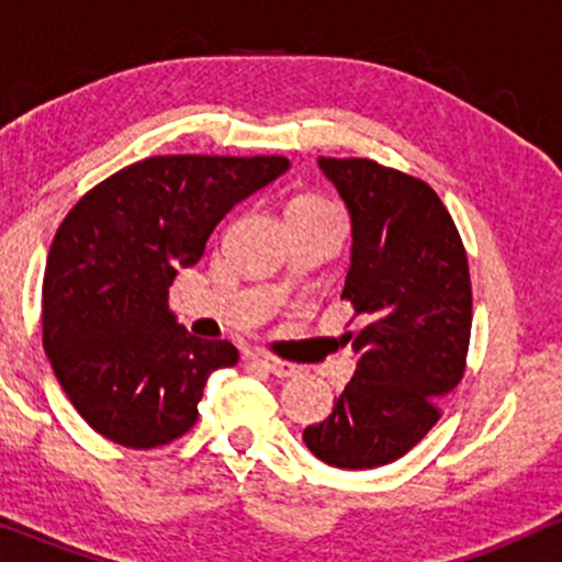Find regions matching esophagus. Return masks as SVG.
<instances>
[{
	"mask_svg": "<svg viewBox=\"0 0 562 562\" xmlns=\"http://www.w3.org/2000/svg\"><path fill=\"white\" fill-rule=\"evenodd\" d=\"M249 358H251V361H255V363L265 366V369H268L270 374H276V376H294V374H297V371H300L294 363L281 361V358L268 356V352H249Z\"/></svg>",
	"mask_w": 562,
	"mask_h": 562,
	"instance_id": "1",
	"label": "esophagus"
}]
</instances>
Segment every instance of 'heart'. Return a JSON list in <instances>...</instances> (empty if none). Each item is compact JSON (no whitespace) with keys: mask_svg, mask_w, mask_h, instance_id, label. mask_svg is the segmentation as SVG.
Masks as SVG:
<instances>
[{"mask_svg":"<svg viewBox=\"0 0 562 562\" xmlns=\"http://www.w3.org/2000/svg\"><path fill=\"white\" fill-rule=\"evenodd\" d=\"M324 206H331V204H326V201H324V199H318V196H297V199L289 201L286 212H300V210H324Z\"/></svg>","mask_w":562,"mask_h":562,"instance_id":"b5f03b06","label":"heart"}]
</instances>
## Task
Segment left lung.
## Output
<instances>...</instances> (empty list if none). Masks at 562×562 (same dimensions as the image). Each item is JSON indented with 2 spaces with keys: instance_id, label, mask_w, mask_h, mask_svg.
Returning a JSON list of instances; mask_svg holds the SVG:
<instances>
[{
  "instance_id": "obj_1",
  "label": "left lung",
  "mask_w": 562,
  "mask_h": 562,
  "mask_svg": "<svg viewBox=\"0 0 562 562\" xmlns=\"http://www.w3.org/2000/svg\"><path fill=\"white\" fill-rule=\"evenodd\" d=\"M350 212L342 300L366 321L342 342L358 356L334 412L302 432L321 462L371 470L432 430L464 376L472 326L468 251L427 182L371 159H318Z\"/></svg>"
}]
</instances>
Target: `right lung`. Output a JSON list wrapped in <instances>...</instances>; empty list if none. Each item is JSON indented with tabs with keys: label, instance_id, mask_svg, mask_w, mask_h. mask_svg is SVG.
<instances>
[{
	"label": "right lung",
	"instance_id": "obj_1",
	"mask_svg": "<svg viewBox=\"0 0 562 562\" xmlns=\"http://www.w3.org/2000/svg\"><path fill=\"white\" fill-rule=\"evenodd\" d=\"M286 169L283 156H150L66 214L44 268L42 345L94 432L156 449L196 425L206 380L238 350L188 334L169 286L214 225Z\"/></svg>",
	"mask_w": 562,
	"mask_h": 562
}]
</instances>
